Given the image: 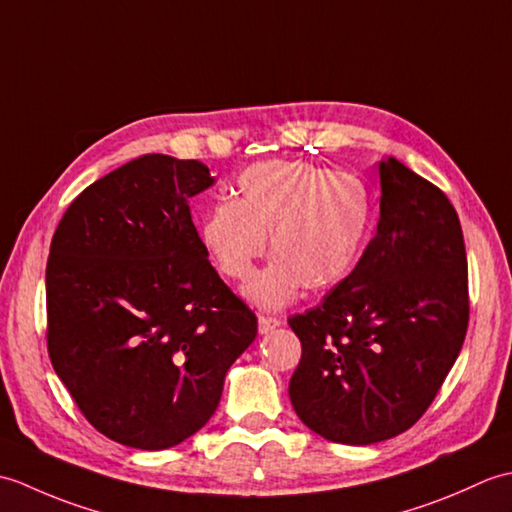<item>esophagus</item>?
<instances>
[{
  "label": "esophagus",
  "mask_w": 512,
  "mask_h": 512,
  "mask_svg": "<svg viewBox=\"0 0 512 512\" xmlns=\"http://www.w3.org/2000/svg\"><path fill=\"white\" fill-rule=\"evenodd\" d=\"M279 325H281V319L268 317V314H259V332H262V334L273 332L275 328H279Z\"/></svg>",
  "instance_id": "esophagus-1"
}]
</instances>
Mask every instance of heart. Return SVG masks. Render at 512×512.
Returning a JSON list of instances; mask_svg holds the SVG:
<instances>
[{"instance_id": "heart-1", "label": "heart", "mask_w": 512, "mask_h": 512, "mask_svg": "<svg viewBox=\"0 0 512 512\" xmlns=\"http://www.w3.org/2000/svg\"><path fill=\"white\" fill-rule=\"evenodd\" d=\"M239 200H217L202 226L222 275L246 281L266 255L275 262L246 295L281 308L308 290H328L350 273L372 215L361 180L306 160H266L237 180Z\"/></svg>"}]
</instances>
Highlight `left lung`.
<instances>
[{
    "label": "left lung",
    "mask_w": 512,
    "mask_h": 512,
    "mask_svg": "<svg viewBox=\"0 0 512 512\" xmlns=\"http://www.w3.org/2000/svg\"><path fill=\"white\" fill-rule=\"evenodd\" d=\"M380 217L354 270L288 319L301 341L290 402L325 440L374 444L413 427L469 328L460 217L436 184L380 162Z\"/></svg>",
    "instance_id": "8db88e82"
}]
</instances>
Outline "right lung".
Listing matches in <instances>:
<instances>
[{
  "mask_svg": "<svg viewBox=\"0 0 512 512\" xmlns=\"http://www.w3.org/2000/svg\"><path fill=\"white\" fill-rule=\"evenodd\" d=\"M200 160L149 154L79 193L46 266L48 354L92 427L160 451L200 431L257 317L209 262L187 200Z\"/></svg>",
  "mask_w": 512,
  "mask_h": 512,
  "instance_id": "obj_1",
  "label": "right lung"
}]
</instances>
